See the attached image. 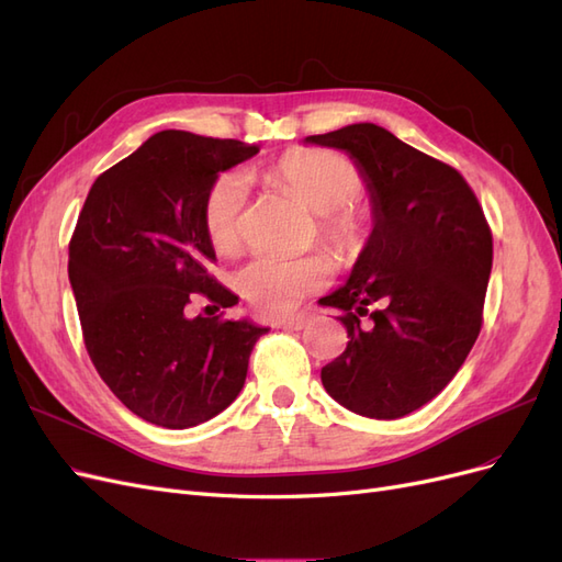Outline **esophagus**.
Wrapping results in <instances>:
<instances>
[{
	"label": "esophagus",
	"instance_id": "1",
	"mask_svg": "<svg viewBox=\"0 0 562 562\" xmlns=\"http://www.w3.org/2000/svg\"><path fill=\"white\" fill-rule=\"evenodd\" d=\"M310 321H312V316H310V314H297V316H291V318H283V321H279L277 326H279V328H288V330H302V328H307V326H310Z\"/></svg>",
	"mask_w": 562,
	"mask_h": 562
}]
</instances>
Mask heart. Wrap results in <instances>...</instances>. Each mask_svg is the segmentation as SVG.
Wrapping results in <instances>:
<instances>
[{
  "mask_svg": "<svg viewBox=\"0 0 562 562\" xmlns=\"http://www.w3.org/2000/svg\"><path fill=\"white\" fill-rule=\"evenodd\" d=\"M281 190L297 196L318 215V234L339 258L359 255L370 236V213L353 201L361 190V173L347 157L323 149H293L267 171ZM248 178L241 171L220 176L203 206V225L217 252H234L241 244ZM333 274L328 255L300 258L255 255L234 274V285L255 310L279 316L295 310L300 300L326 285Z\"/></svg>",
  "mask_w": 562,
  "mask_h": 562,
  "instance_id": "b5f03b06",
  "label": "heart"
}]
</instances>
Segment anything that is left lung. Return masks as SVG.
I'll return each instance as SVG.
<instances>
[{
	"instance_id": "obj_1",
	"label": "left lung",
	"mask_w": 562,
	"mask_h": 562,
	"mask_svg": "<svg viewBox=\"0 0 562 562\" xmlns=\"http://www.w3.org/2000/svg\"><path fill=\"white\" fill-rule=\"evenodd\" d=\"M302 143L345 151L372 213L349 279L318 300L342 310L349 335L321 382L356 415L405 417L446 389L481 333L492 271L483 209L454 168L378 124H349Z\"/></svg>"
}]
</instances>
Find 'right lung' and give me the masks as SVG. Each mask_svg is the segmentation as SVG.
Wrapping results in <instances>:
<instances>
[{"mask_svg":"<svg viewBox=\"0 0 562 562\" xmlns=\"http://www.w3.org/2000/svg\"><path fill=\"white\" fill-rule=\"evenodd\" d=\"M258 151L161 131L98 176L83 201L67 262L83 342L112 394L157 427L190 429L223 413L269 333L250 318L187 316L194 293L236 304L209 274L203 206L220 173Z\"/></svg>","mask_w":562,"mask_h":562,"instance_id":"right-lung-1","label":"right lung"}]
</instances>
